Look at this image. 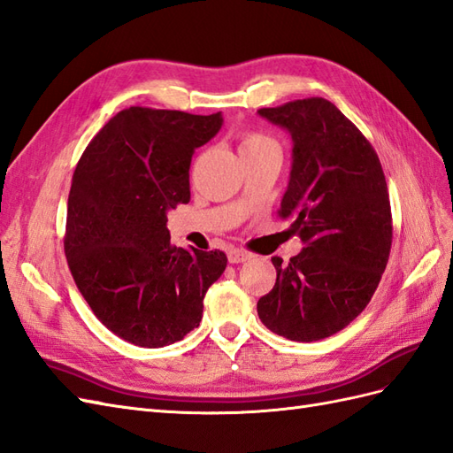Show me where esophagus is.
Returning <instances> with one entry per match:
<instances>
[{"label": "esophagus", "instance_id": "obj_1", "mask_svg": "<svg viewBox=\"0 0 453 453\" xmlns=\"http://www.w3.org/2000/svg\"><path fill=\"white\" fill-rule=\"evenodd\" d=\"M249 258H250V254H249L247 250L231 249V250L227 252V260H229L231 264H241V262H245V260H249Z\"/></svg>", "mask_w": 453, "mask_h": 453}]
</instances>
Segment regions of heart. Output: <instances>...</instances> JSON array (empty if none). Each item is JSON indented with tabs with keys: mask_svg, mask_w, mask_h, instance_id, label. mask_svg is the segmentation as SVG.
Listing matches in <instances>:
<instances>
[{
	"mask_svg": "<svg viewBox=\"0 0 453 453\" xmlns=\"http://www.w3.org/2000/svg\"><path fill=\"white\" fill-rule=\"evenodd\" d=\"M277 147V143L270 135L260 134V132H242L239 135V150L241 155L245 153H254V150H262V149H272Z\"/></svg>",
	"mask_w": 453,
	"mask_h": 453,
	"instance_id": "b5f03b06",
	"label": "heart"
}]
</instances>
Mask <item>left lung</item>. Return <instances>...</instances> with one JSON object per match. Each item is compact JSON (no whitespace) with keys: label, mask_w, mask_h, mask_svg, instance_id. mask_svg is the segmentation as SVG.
I'll list each match as a JSON object with an SVG mask.
<instances>
[{"label":"left lung","mask_w":453,"mask_h":453,"mask_svg":"<svg viewBox=\"0 0 453 453\" xmlns=\"http://www.w3.org/2000/svg\"><path fill=\"white\" fill-rule=\"evenodd\" d=\"M293 135L291 181L277 216L306 242L283 264L258 304L275 334L321 341L354 321L375 295L392 247V212L380 160L367 137L323 97L258 111Z\"/></svg>","instance_id":"left-lung-1"}]
</instances>
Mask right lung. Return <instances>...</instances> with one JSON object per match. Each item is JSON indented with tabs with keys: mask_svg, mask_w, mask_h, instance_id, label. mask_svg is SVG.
Returning <instances> with one entry per match:
<instances>
[{
	"mask_svg": "<svg viewBox=\"0 0 453 453\" xmlns=\"http://www.w3.org/2000/svg\"><path fill=\"white\" fill-rule=\"evenodd\" d=\"M219 127V112L130 107L101 127L76 165L68 268L96 318L135 346H168L199 327L208 287L227 265L218 249L172 247L166 229L170 208L191 199L195 149Z\"/></svg>",
	"mask_w": 453,
	"mask_h": 453,
	"instance_id": "add662e5",
	"label": "right lung"
}]
</instances>
